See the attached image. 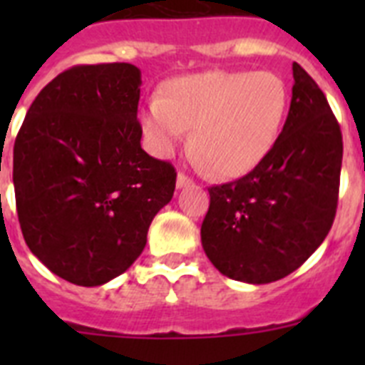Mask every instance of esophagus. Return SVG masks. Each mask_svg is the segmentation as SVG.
Wrapping results in <instances>:
<instances>
[{"label": "esophagus", "mask_w": 365, "mask_h": 365, "mask_svg": "<svg viewBox=\"0 0 365 365\" xmlns=\"http://www.w3.org/2000/svg\"><path fill=\"white\" fill-rule=\"evenodd\" d=\"M193 182H192V179H190V177H186L185 173H179V175H177V188H188V186H192Z\"/></svg>", "instance_id": "esophagus-1"}]
</instances>
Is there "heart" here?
Masks as SVG:
<instances>
[{
	"instance_id": "b5f03b06",
	"label": "heart",
	"mask_w": 365,
	"mask_h": 365,
	"mask_svg": "<svg viewBox=\"0 0 365 365\" xmlns=\"http://www.w3.org/2000/svg\"><path fill=\"white\" fill-rule=\"evenodd\" d=\"M289 104L278 74L214 71L179 76L146 102L138 122L151 153L170 157L192 130V148L214 175L240 177L265 159Z\"/></svg>"
}]
</instances>
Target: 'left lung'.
Instances as JSON below:
<instances>
[{
  "mask_svg": "<svg viewBox=\"0 0 365 365\" xmlns=\"http://www.w3.org/2000/svg\"><path fill=\"white\" fill-rule=\"evenodd\" d=\"M285 125L265 159L234 182L212 186L201 243L235 282H278L307 261L333 227L341 170L340 125L327 98L292 63Z\"/></svg>",
  "mask_w": 365,
  "mask_h": 365,
  "instance_id": "obj_1",
  "label": "left lung"
}]
</instances>
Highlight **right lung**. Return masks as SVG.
<instances>
[{"label":"right lung","mask_w":365,"mask_h":365,"mask_svg":"<svg viewBox=\"0 0 365 365\" xmlns=\"http://www.w3.org/2000/svg\"><path fill=\"white\" fill-rule=\"evenodd\" d=\"M140 86L131 63L63 71L34 98L16 137L25 243L74 285H104L130 269L173 197V166L140 148Z\"/></svg>","instance_id":"add662e5"}]
</instances>
